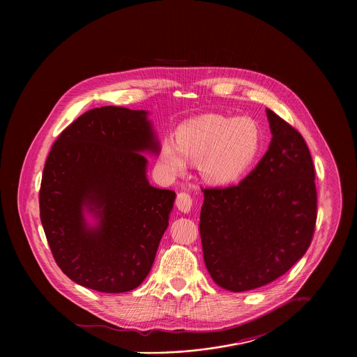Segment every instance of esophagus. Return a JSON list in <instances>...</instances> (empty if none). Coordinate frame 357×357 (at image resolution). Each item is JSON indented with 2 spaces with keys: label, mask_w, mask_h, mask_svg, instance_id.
Returning a JSON list of instances; mask_svg holds the SVG:
<instances>
[{
  "label": "esophagus",
  "mask_w": 357,
  "mask_h": 357,
  "mask_svg": "<svg viewBox=\"0 0 357 357\" xmlns=\"http://www.w3.org/2000/svg\"><path fill=\"white\" fill-rule=\"evenodd\" d=\"M176 206L180 211L183 213H190L191 211V207H192V198L190 194L187 192H180L177 195V199H176Z\"/></svg>",
  "instance_id": "1"
}]
</instances>
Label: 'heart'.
I'll list each match as a JSON object with an SVG mask.
<instances>
[{
  "mask_svg": "<svg viewBox=\"0 0 357 357\" xmlns=\"http://www.w3.org/2000/svg\"><path fill=\"white\" fill-rule=\"evenodd\" d=\"M261 144L262 132L255 119L204 114L183 122L176 130V142H162L159 160L170 176L183 174L188 159L199 160V172L207 183L229 185L249 172Z\"/></svg>",
  "mask_w": 357,
  "mask_h": 357,
  "instance_id": "heart-1",
  "label": "heart"
}]
</instances>
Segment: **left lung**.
Wrapping results in <instances>:
<instances>
[{"label":"left lung","mask_w":357,"mask_h":357,"mask_svg":"<svg viewBox=\"0 0 357 357\" xmlns=\"http://www.w3.org/2000/svg\"><path fill=\"white\" fill-rule=\"evenodd\" d=\"M268 151L238 185L204 191L206 268L222 289L242 293L284 275L305 255L316 224L312 156L304 137L266 108Z\"/></svg>","instance_id":"obj_1"}]
</instances>
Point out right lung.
I'll use <instances>...</instances> for the list:
<instances>
[{
    "label": "right lung",
    "instance_id": "add662e5",
    "mask_svg": "<svg viewBox=\"0 0 357 357\" xmlns=\"http://www.w3.org/2000/svg\"><path fill=\"white\" fill-rule=\"evenodd\" d=\"M146 109L93 108L61 132L45 162L41 222L60 269L77 284L125 293L151 271L176 194L147 178L160 144Z\"/></svg>",
    "mask_w": 357,
    "mask_h": 357
}]
</instances>
